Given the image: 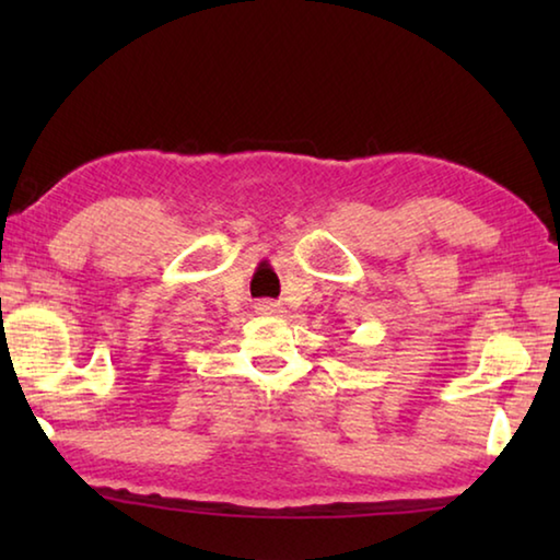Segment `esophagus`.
Instances as JSON below:
<instances>
[{
    "instance_id": "esophagus-1",
    "label": "esophagus",
    "mask_w": 560,
    "mask_h": 560,
    "mask_svg": "<svg viewBox=\"0 0 560 560\" xmlns=\"http://www.w3.org/2000/svg\"><path fill=\"white\" fill-rule=\"evenodd\" d=\"M257 311H259V314H267V316H277V314H281V303L271 301V299H261L257 303Z\"/></svg>"
}]
</instances>
